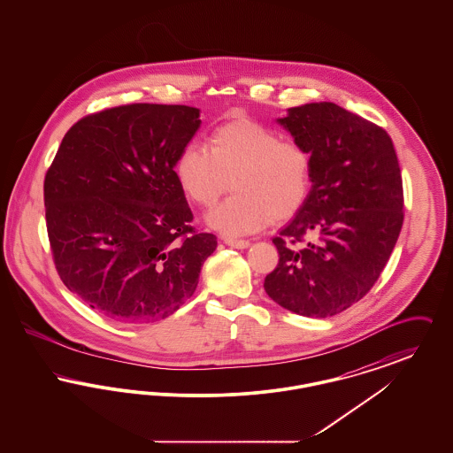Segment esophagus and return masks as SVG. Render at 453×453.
<instances>
[{"label":"esophagus","mask_w":453,"mask_h":453,"mask_svg":"<svg viewBox=\"0 0 453 453\" xmlns=\"http://www.w3.org/2000/svg\"><path fill=\"white\" fill-rule=\"evenodd\" d=\"M224 242L227 246H231V248H236V250H244V248L250 246V241H246V239H234V237H226Z\"/></svg>","instance_id":"1"}]
</instances>
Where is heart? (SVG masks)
Listing matches in <instances>:
<instances>
[{
    "instance_id": "heart-1",
    "label": "heart",
    "mask_w": 453,
    "mask_h": 453,
    "mask_svg": "<svg viewBox=\"0 0 453 453\" xmlns=\"http://www.w3.org/2000/svg\"><path fill=\"white\" fill-rule=\"evenodd\" d=\"M174 172L181 190L202 207L233 187L234 195L212 209L207 222L234 237L296 216L311 192L312 159L301 142L242 119L214 130L209 150L188 144Z\"/></svg>"
}]
</instances>
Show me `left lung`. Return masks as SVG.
<instances>
[{
    "instance_id": "obj_1",
    "label": "left lung",
    "mask_w": 453,
    "mask_h": 453,
    "mask_svg": "<svg viewBox=\"0 0 453 453\" xmlns=\"http://www.w3.org/2000/svg\"><path fill=\"white\" fill-rule=\"evenodd\" d=\"M311 152V192L280 234L266 294L287 311L329 318L364 299L404 220L403 178L388 132L331 102L279 119Z\"/></svg>"
}]
</instances>
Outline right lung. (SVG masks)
Masks as SVG:
<instances>
[{
	"label": "right lung",
	"mask_w": 453,
	"mask_h": 453,
	"mask_svg": "<svg viewBox=\"0 0 453 453\" xmlns=\"http://www.w3.org/2000/svg\"><path fill=\"white\" fill-rule=\"evenodd\" d=\"M202 124L187 105L132 104L78 120L43 180L65 287L108 319H165L194 296L217 237L196 231L174 165Z\"/></svg>",
	"instance_id": "1"
}]
</instances>
